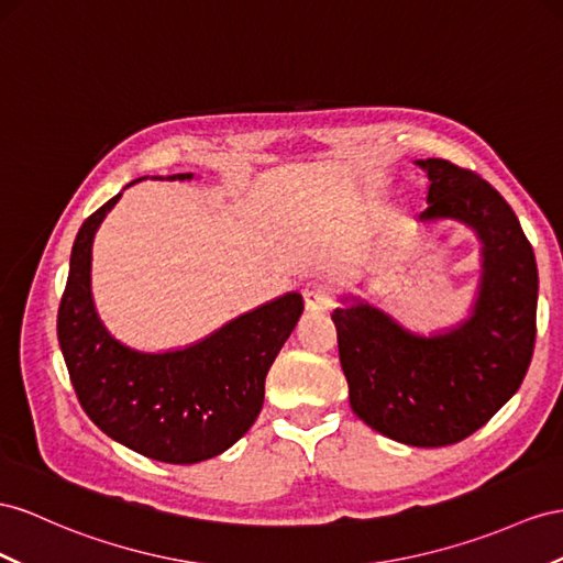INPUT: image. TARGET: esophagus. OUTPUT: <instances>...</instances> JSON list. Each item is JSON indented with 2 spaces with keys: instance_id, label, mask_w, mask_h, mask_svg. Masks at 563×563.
Segmentation results:
<instances>
[{
  "instance_id": "1",
  "label": "esophagus",
  "mask_w": 563,
  "mask_h": 563,
  "mask_svg": "<svg viewBox=\"0 0 563 563\" xmlns=\"http://www.w3.org/2000/svg\"><path fill=\"white\" fill-rule=\"evenodd\" d=\"M301 295H305L307 311H325L330 305H333V292H330V287L321 280L307 283Z\"/></svg>"
}]
</instances>
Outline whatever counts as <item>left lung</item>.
<instances>
[{"label":"left lung","instance_id":"left-lung-1","mask_svg":"<svg viewBox=\"0 0 563 563\" xmlns=\"http://www.w3.org/2000/svg\"><path fill=\"white\" fill-rule=\"evenodd\" d=\"M416 166L430 180L419 221H456L481 240V283L468 316L421 335L358 297H342L333 321L358 419L397 442L444 446L473 435L521 387L538 333V264L493 185L444 158Z\"/></svg>","mask_w":563,"mask_h":563}]
</instances>
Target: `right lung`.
<instances>
[{"label":"right lung","mask_w":563,"mask_h":563,"mask_svg":"<svg viewBox=\"0 0 563 563\" xmlns=\"http://www.w3.org/2000/svg\"><path fill=\"white\" fill-rule=\"evenodd\" d=\"M119 199L121 192L78 230L56 316L59 347L80 407L99 430L142 456L197 464L233 446L256 421L266 373L305 301L285 292L183 350L128 347L109 333L92 299V240Z\"/></svg>","instance_id":"1"}]
</instances>
